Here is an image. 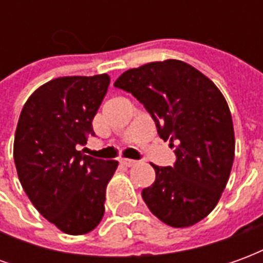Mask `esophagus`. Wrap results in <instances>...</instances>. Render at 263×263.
<instances>
[{
    "label": "esophagus",
    "mask_w": 263,
    "mask_h": 263,
    "mask_svg": "<svg viewBox=\"0 0 263 263\" xmlns=\"http://www.w3.org/2000/svg\"><path fill=\"white\" fill-rule=\"evenodd\" d=\"M120 163L121 165L124 166H128V167H131V166H134L135 163H137V160L134 159H126V158H121L120 159Z\"/></svg>",
    "instance_id": "esophagus-1"
}]
</instances>
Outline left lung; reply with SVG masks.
I'll return each instance as SVG.
<instances>
[{
    "instance_id": "1",
    "label": "left lung",
    "mask_w": 263,
    "mask_h": 263,
    "mask_svg": "<svg viewBox=\"0 0 263 263\" xmlns=\"http://www.w3.org/2000/svg\"><path fill=\"white\" fill-rule=\"evenodd\" d=\"M131 92L175 148V166H156L142 190L151 213L175 228L194 226L214 210L231 173L235 137L228 104L213 81L182 60L152 62L114 83Z\"/></svg>"
}]
</instances>
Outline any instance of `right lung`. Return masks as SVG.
I'll use <instances>...</instances> for the list:
<instances>
[{"mask_svg": "<svg viewBox=\"0 0 263 263\" xmlns=\"http://www.w3.org/2000/svg\"><path fill=\"white\" fill-rule=\"evenodd\" d=\"M108 86V74L48 81L28 98L15 131L14 160L26 196L69 235L87 234L103 220L107 184L118 167L79 151L94 135L91 122Z\"/></svg>", "mask_w": 263, "mask_h": 263, "instance_id": "obj_1", "label": "right lung"}]
</instances>
